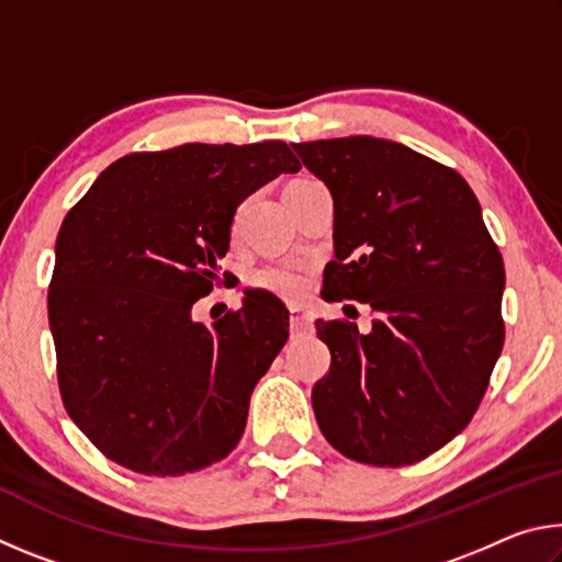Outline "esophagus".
I'll use <instances>...</instances> for the list:
<instances>
[{"instance_id":"esophagus-1","label":"esophagus","mask_w":562,"mask_h":562,"mask_svg":"<svg viewBox=\"0 0 562 562\" xmlns=\"http://www.w3.org/2000/svg\"><path fill=\"white\" fill-rule=\"evenodd\" d=\"M290 329H292V335H304V331H310L312 329L310 312L292 310L290 312Z\"/></svg>"}]
</instances>
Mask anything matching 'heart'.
I'll use <instances>...</instances> for the list:
<instances>
[{"label":"heart","instance_id":"heart-1","mask_svg":"<svg viewBox=\"0 0 562 562\" xmlns=\"http://www.w3.org/2000/svg\"><path fill=\"white\" fill-rule=\"evenodd\" d=\"M297 183H307V178L292 180L290 186H297ZM252 282H255V288L274 292V294H280V297L292 300V302L294 300H302L304 294H307V290H310L307 272H304L300 265H292V262L270 265V268H262L260 272H255Z\"/></svg>","mask_w":562,"mask_h":562}]
</instances>
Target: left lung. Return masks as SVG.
<instances>
[{
    "label": "left lung",
    "mask_w": 562,
    "mask_h": 562,
    "mask_svg": "<svg viewBox=\"0 0 562 562\" xmlns=\"http://www.w3.org/2000/svg\"><path fill=\"white\" fill-rule=\"evenodd\" d=\"M335 201L327 302L374 310L361 335L317 319L331 355L312 389L325 439L347 459L408 465L469 426L503 349L506 270L469 183L396 140L292 144Z\"/></svg>",
    "instance_id": "8db88e82"
}]
</instances>
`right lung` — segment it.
Listing matches in <instances>:
<instances>
[{
	"instance_id": "right-lung-1",
	"label": "right lung",
	"mask_w": 562,
	"mask_h": 562,
	"mask_svg": "<svg viewBox=\"0 0 562 562\" xmlns=\"http://www.w3.org/2000/svg\"><path fill=\"white\" fill-rule=\"evenodd\" d=\"M300 160L282 140L119 158L64 217L49 284L56 376L74 424L119 465L183 475L225 459L290 335L265 290L205 327L233 215ZM227 274V272H225Z\"/></svg>"
}]
</instances>
